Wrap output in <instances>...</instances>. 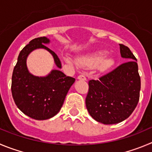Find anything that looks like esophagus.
I'll list each match as a JSON object with an SVG mask.
<instances>
[{
    "label": "esophagus",
    "mask_w": 152,
    "mask_h": 152,
    "mask_svg": "<svg viewBox=\"0 0 152 152\" xmlns=\"http://www.w3.org/2000/svg\"><path fill=\"white\" fill-rule=\"evenodd\" d=\"M78 79H80V80H86V77L84 75H79L77 77Z\"/></svg>",
    "instance_id": "1"
}]
</instances>
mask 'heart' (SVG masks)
Wrapping results in <instances>:
<instances>
[{
	"label": "heart",
	"instance_id": "b5f03b06",
	"mask_svg": "<svg viewBox=\"0 0 152 152\" xmlns=\"http://www.w3.org/2000/svg\"><path fill=\"white\" fill-rule=\"evenodd\" d=\"M106 53L104 52H97L92 55L82 57L78 60V64L86 68H94L99 66L101 70H106L114 64V61L111 58H106ZM68 62L71 63L70 59H66Z\"/></svg>",
	"mask_w": 152,
	"mask_h": 152
}]
</instances>
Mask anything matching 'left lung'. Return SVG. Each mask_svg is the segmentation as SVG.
Returning <instances> with one entry per match:
<instances>
[{"label":"left lung","mask_w":152,"mask_h":152,"mask_svg":"<svg viewBox=\"0 0 152 152\" xmlns=\"http://www.w3.org/2000/svg\"><path fill=\"white\" fill-rule=\"evenodd\" d=\"M127 61L98 80L88 82L86 108L94 120L104 124L121 122L129 117L140 100L141 80L137 58L127 46L119 44Z\"/></svg>","instance_id":"obj_1"}]
</instances>
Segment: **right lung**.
Masks as SVG:
<instances>
[{"label":"right lung","instance_id":"1","mask_svg":"<svg viewBox=\"0 0 152 152\" xmlns=\"http://www.w3.org/2000/svg\"><path fill=\"white\" fill-rule=\"evenodd\" d=\"M46 37L35 38L21 51L13 69L11 91L14 102L19 110L30 118L46 120L60 111L66 94L76 79L66 76L60 70L54 69L48 76L39 77L31 74L26 59L36 49H45L54 58L55 64L61 68V64L55 52L44 44L49 43Z\"/></svg>","mask_w":152,"mask_h":152}]
</instances>
